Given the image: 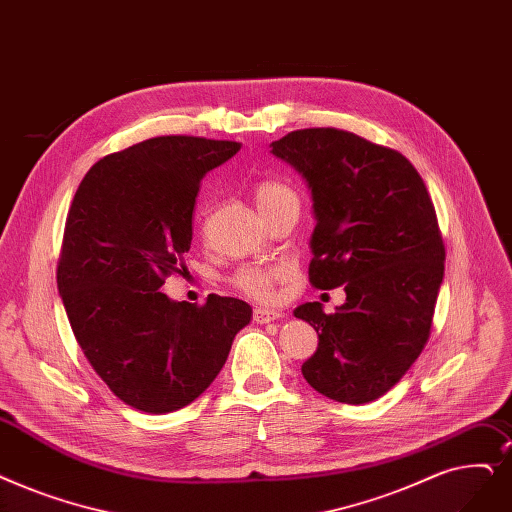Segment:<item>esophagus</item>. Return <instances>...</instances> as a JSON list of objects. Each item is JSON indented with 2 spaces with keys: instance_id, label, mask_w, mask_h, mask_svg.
Returning a JSON list of instances; mask_svg holds the SVG:
<instances>
[{
  "instance_id": "34e87169",
  "label": "esophagus",
  "mask_w": 512,
  "mask_h": 512,
  "mask_svg": "<svg viewBox=\"0 0 512 512\" xmlns=\"http://www.w3.org/2000/svg\"><path fill=\"white\" fill-rule=\"evenodd\" d=\"M280 316L282 314L278 309H268V307H255V311H253V320L257 324H270V322L278 320Z\"/></svg>"
}]
</instances>
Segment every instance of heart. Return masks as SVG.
<instances>
[{
    "label": "heart",
    "instance_id": "obj_1",
    "mask_svg": "<svg viewBox=\"0 0 512 512\" xmlns=\"http://www.w3.org/2000/svg\"><path fill=\"white\" fill-rule=\"evenodd\" d=\"M299 203L295 190L280 180H265L255 186V203L263 217H270L274 211L288 203ZM286 276V265H249V268L238 270L234 276V284L247 295L255 299H270L274 295L276 284Z\"/></svg>",
    "mask_w": 512,
    "mask_h": 512
}]
</instances>
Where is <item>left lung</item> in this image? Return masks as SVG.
Wrapping results in <instances>:
<instances>
[{
  "mask_svg": "<svg viewBox=\"0 0 512 512\" xmlns=\"http://www.w3.org/2000/svg\"><path fill=\"white\" fill-rule=\"evenodd\" d=\"M270 148L311 192L309 282L347 295L335 314L318 301L293 311L320 339L301 372L335 402H374L425 347L443 282L446 249L427 186L404 154L343 129L291 131Z\"/></svg>",
  "mask_w": 512,
  "mask_h": 512,
  "instance_id": "8db88e82",
  "label": "left lung"
}]
</instances>
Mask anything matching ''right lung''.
<instances>
[{
  "label": "right lung",
  "mask_w": 512,
  "mask_h": 512,
  "mask_svg": "<svg viewBox=\"0 0 512 512\" xmlns=\"http://www.w3.org/2000/svg\"><path fill=\"white\" fill-rule=\"evenodd\" d=\"M238 150L226 140L150 138L100 159L75 192L58 293L87 362L131 408L167 414L194 402L253 318L234 297L196 305L161 291L184 270L198 184Z\"/></svg>",
  "instance_id": "add662e5"
}]
</instances>
